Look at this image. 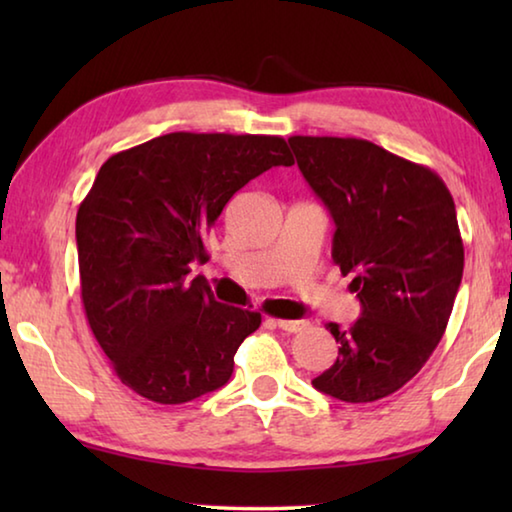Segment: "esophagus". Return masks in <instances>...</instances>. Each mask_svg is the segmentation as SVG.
<instances>
[{
  "label": "esophagus",
  "mask_w": 512,
  "mask_h": 512,
  "mask_svg": "<svg viewBox=\"0 0 512 512\" xmlns=\"http://www.w3.org/2000/svg\"><path fill=\"white\" fill-rule=\"evenodd\" d=\"M275 325L284 329V332L289 334H296V332H302V329H307V320H284V318H277Z\"/></svg>",
  "instance_id": "34e87169"
}]
</instances>
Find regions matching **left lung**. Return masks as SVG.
Listing matches in <instances>:
<instances>
[{
    "instance_id": "left-lung-1",
    "label": "left lung",
    "mask_w": 512,
    "mask_h": 512,
    "mask_svg": "<svg viewBox=\"0 0 512 512\" xmlns=\"http://www.w3.org/2000/svg\"><path fill=\"white\" fill-rule=\"evenodd\" d=\"M289 144L332 214V257L361 302L348 329L327 325L339 357L311 384L341 402H377L418 375L452 316L465 262L454 198L436 171L368 140Z\"/></svg>"
}]
</instances>
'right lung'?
Returning a JSON list of instances; mask_svg holds the SVG:
<instances>
[{
  "label": "right lung",
  "instance_id": "1",
  "mask_svg": "<svg viewBox=\"0 0 512 512\" xmlns=\"http://www.w3.org/2000/svg\"><path fill=\"white\" fill-rule=\"evenodd\" d=\"M291 167L277 135L169 133L103 162L76 214L81 300L121 384L185 404L228 384L262 314L221 305L205 239L225 203L271 167Z\"/></svg>",
  "mask_w": 512,
  "mask_h": 512
}]
</instances>
